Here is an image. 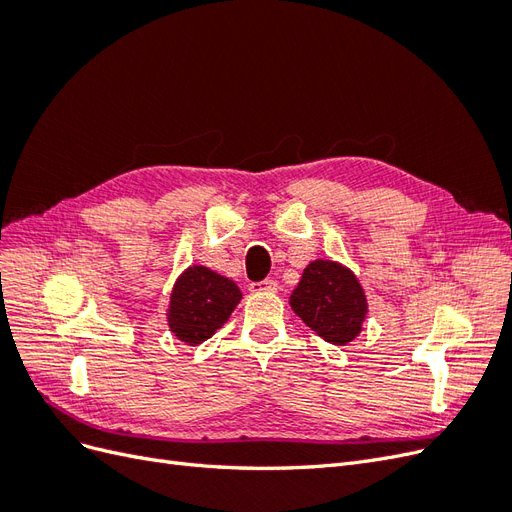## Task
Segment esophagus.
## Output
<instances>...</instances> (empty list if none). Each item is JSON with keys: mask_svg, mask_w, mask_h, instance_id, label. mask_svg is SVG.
Wrapping results in <instances>:
<instances>
[{"mask_svg": "<svg viewBox=\"0 0 512 512\" xmlns=\"http://www.w3.org/2000/svg\"><path fill=\"white\" fill-rule=\"evenodd\" d=\"M250 290L260 294V292H275L277 290V282L275 280H262V282H252Z\"/></svg>", "mask_w": 512, "mask_h": 512, "instance_id": "34e87169", "label": "esophagus"}]
</instances>
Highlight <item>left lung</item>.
<instances>
[{
  "label": "left lung",
  "mask_w": 512,
  "mask_h": 512,
  "mask_svg": "<svg viewBox=\"0 0 512 512\" xmlns=\"http://www.w3.org/2000/svg\"><path fill=\"white\" fill-rule=\"evenodd\" d=\"M290 307L324 342L346 346L361 333L365 292L354 273L333 260H314L290 294Z\"/></svg>",
  "instance_id": "left-lung-1"
}]
</instances>
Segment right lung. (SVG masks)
Wrapping results in <instances>:
<instances>
[{
	"label": "right lung",
	"instance_id": "1",
	"mask_svg": "<svg viewBox=\"0 0 512 512\" xmlns=\"http://www.w3.org/2000/svg\"><path fill=\"white\" fill-rule=\"evenodd\" d=\"M241 301V290L228 277L207 267H190L170 294L168 324L181 342L203 344L230 318Z\"/></svg>",
	"mask_w": 512,
	"mask_h": 512
}]
</instances>
